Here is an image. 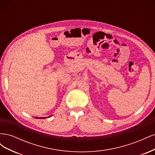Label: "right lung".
<instances>
[{"label": "right lung", "mask_w": 155, "mask_h": 155, "mask_svg": "<svg viewBox=\"0 0 155 155\" xmlns=\"http://www.w3.org/2000/svg\"><path fill=\"white\" fill-rule=\"evenodd\" d=\"M51 116H48V117H47V118H49V117H51ZM34 118H39V119H45V118H46V117H39V118H38V117H34Z\"/></svg>", "instance_id": "obj_1"}]
</instances>
